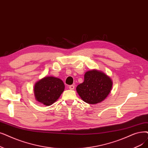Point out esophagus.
Here are the masks:
<instances>
[{
  "label": "esophagus",
  "mask_w": 148,
  "mask_h": 148,
  "mask_svg": "<svg viewBox=\"0 0 148 148\" xmlns=\"http://www.w3.org/2000/svg\"><path fill=\"white\" fill-rule=\"evenodd\" d=\"M74 88H75V86H74V85H69V89H71V90H73V89H74Z\"/></svg>",
  "instance_id": "esophagus-1"
}]
</instances>
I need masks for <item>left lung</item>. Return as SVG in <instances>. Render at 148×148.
Here are the masks:
<instances>
[{"label": "left lung", "mask_w": 148, "mask_h": 148, "mask_svg": "<svg viewBox=\"0 0 148 148\" xmlns=\"http://www.w3.org/2000/svg\"><path fill=\"white\" fill-rule=\"evenodd\" d=\"M112 86V80L107 75L94 69L85 73L84 82L77 86L76 90L85 102L96 104L106 99Z\"/></svg>", "instance_id": "obj_1"}]
</instances>
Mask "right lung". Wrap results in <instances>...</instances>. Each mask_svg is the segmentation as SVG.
<instances>
[{
    "label": "right lung",
    "mask_w": 148,
    "mask_h": 148,
    "mask_svg": "<svg viewBox=\"0 0 148 148\" xmlns=\"http://www.w3.org/2000/svg\"><path fill=\"white\" fill-rule=\"evenodd\" d=\"M65 85L62 80L54 77H46L34 86V95L37 101L49 106L59 98Z\"/></svg>",
    "instance_id": "add662e5"
}]
</instances>
